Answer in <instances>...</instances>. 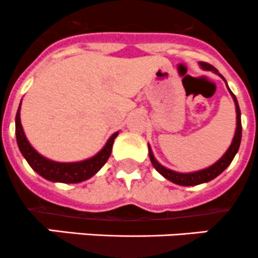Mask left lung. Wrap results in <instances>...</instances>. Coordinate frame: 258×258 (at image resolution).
I'll list each match as a JSON object with an SVG mask.
<instances>
[{
  "instance_id": "left-lung-1",
  "label": "left lung",
  "mask_w": 258,
  "mask_h": 258,
  "mask_svg": "<svg viewBox=\"0 0 258 258\" xmlns=\"http://www.w3.org/2000/svg\"><path fill=\"white\" fill-rule=\"evenodd\" d=\"M200 65H201V68L203 69V70L213 71V73L218 74V70H217L216 68H213L212 65H210V63L200 62ZM218 75L221 76L222 79H223V76H222L221 74H218ZM223 80H224V79H223ZM224 81H226V80H224ZM226 85H227V83H226ZM227 88H228V85H227ZM228 90H229V88H228ZM229 93H231L232 98H233L234 105H236L237 126H236V133H234L233 140H232V144L229 145V148L227 149V152L224 153L223 157H222L221 159L218 160V162H216L213 165L206 168V169L198 170V172H193V173H178V172H174V170H170V169H168V168L163 167L162 164H159V163L157 162V159L154 158V155H153V152H152V149H150V147L148 145V148H149L150 162H152L153 167H154L155 169H157L158 172H159L160 174L163 175V177L167 178V179L170 180V182L175 183V184H179V185H197V184H202V183L210 182V180L215 179L217 175L221 174V173L223 172V170L226 169V168L228 167L229 164H231V162L233 160L234 155H236V153L238 152L239 144H241L242 124H241V110H239L238 101H237L236 96H234V94L232 93L231 90H229Z\"/></svg>"
}]
</instances>
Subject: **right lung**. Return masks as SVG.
Returning <instances> with one entry per match:
<instances>
[{"label":"right lung","instance_id":"obj_1","mask_svg":"<svg viewBox=\"0 0 258 258\" xmlns=\"http://www.w3.org/2000/svg\"><path fill=\"white\" fill-rule=\"evenodd\" d=\"M20 108L16 114V139L17 145L20 148V152L27 160L30 167L39 173L41 177L45 179L51 180V182H61V183H80L83 180L89 179L93 177L95 173H98L101 169L106 160L109 159L111 154V149H113L114 139L118 137L119 133H114L110 138H109L108 143L105 147L100 150L96 155H94L90 159L83 160V162H75V163H58L53 162V160L47 159V158L42 157L41 154L36 152L29 140L26 139L24 129H22L21 120H20Z\"/></svg>","mask_w":258,"mask_h":258}]
</instances>
